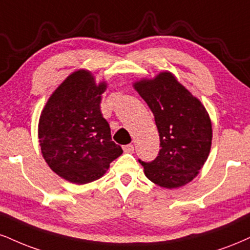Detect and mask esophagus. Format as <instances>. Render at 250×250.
Wrapping results in <instances>:
<instances>
[{"label":"esophagus","mask_w":250,"mask_h":250,"mask_svg":"<svg viewBox=\"0 0 250 250\" xmlns=\"http://www.w3.org/2000/svg\"><path fill=\"white\" fill-rule=\"evenodd\" d=\"M123 151H125V152H133L134 151V146H133V144H127V146H123Z\"/></svg>","instance_id":"esophagus-1"}]
</instances>
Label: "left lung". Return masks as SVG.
Here are the masks:
<instances>
[{
	"label": "left lung",
	"mask_w": 250,
	"mask_h": 250,
	"mask_svg": "<svg viewBox=\"0 0 250 250\" xmlns=\"http://www.w3.org/2000/svg\"><path fill=\"white\" fill-rule=\"evenodd\" d=\"M133 86L154 114L161 141L155 161H140L144 174L161 188L184 186L199 173L211 151L212 122L206 108L169 71Z\"/></svg>",
	"instance_id": "1"
}]
</instances>
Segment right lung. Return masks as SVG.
Segmentation results:
<instances>
[{"label": "right lung", "instance_id": "obj_1", "mask_svg": "<svg viewBox=\"0 0 250 250\" xmlns=\"http://www.w3.org/2000/svg\"><path fill=\"white\" fill-rule=\"evenodd\" d=\"M106 88V81L96 83L91 71L80 68L57 87L39 116L38 138L45 162L73 184L101 178L123 152L112 141L100 110Z\"/></svg>", "mask_w": 250, "mask_h": 250}]
</instances>
